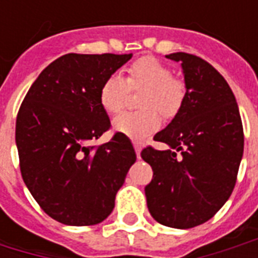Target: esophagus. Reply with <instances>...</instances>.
<instances>
[{"label": "esophagus", "mask_w": 258, "mask_h": 258, "mask_svg": "<svg viewBox=\"0 0 258 258\" xmlns=\"http://www.w3.org/2000/svg\"><path fill=\"white\" fill-rule=\"evenodd\" d=\"M133 144H134V149H135V153H137V156L140 157V155H141L140 142H137V141H133Z\"/></svg>", "instance_id": "1"}]
</instances>
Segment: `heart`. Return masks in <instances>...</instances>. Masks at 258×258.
Returning a JSON list of instances; mask_svg holds the SVG:
<instances>
[{
	"label": "heart",
	"instance_id": "obj_1",
	"mask_svg": "<svg viewBox=\"0 0 258 258\" xmlns=\"http://www.w3.org/2000/svg\"><path fill=\"white\" fill-rule=\"evenodd\" d=\"M142 91L138 96V112H128L114 118L118 133L142 140L160 127L163 117L177 116L186 98V83L174 76L170 66L152 56H144L127 68L125 79L112 74L99 90V105L110 114H118L127 103L128 92Z\"/></svg>",
	"mask_w": 258,
	"mask_h": 258
}]
</instances>
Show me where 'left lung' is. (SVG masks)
Wrapping results in <instances>:
<instances>
[{
  "mask_svg": "<svg viewBox=\"0 0 258 258\" xmlns=\"http://www.w3.org/2000/svg\"><path fill=\"white\" fill-rule=\"evenodd\" d=\"M167 58L182 64L186 98L153 138L171 149L148 145L141 152L153 170L145 195L157 222L188 229L209 221L232 194L243 156V125L232 90L209 62L185 52Z\"/></svg>",
  "mask_w": 258,
  "mask_h": 258,
  "instance_id": "left-lung-1",
  "label": "left lung"
}]
</instances>
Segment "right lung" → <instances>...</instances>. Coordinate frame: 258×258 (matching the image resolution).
Instances as JSON below:
<instances>
[{
    "label": "right lung",
    "instance_id": "1",
    "mask_svg": "<svg viewBox=\"0 0 258 258\" xmlns=\"http://www.w3.org/2000/svg\"><path fill=\"white\" fill-rule=\"evenodd\" d=\"M131 53H66L42 70L16 117L22 178L56 221L83 227L102 222L137 160L127 135L91 145L112 124L99 105L103 81Z\"/></svg>",
    "mask_w": 258,
    "mask_h": 258
}]
</instances>
